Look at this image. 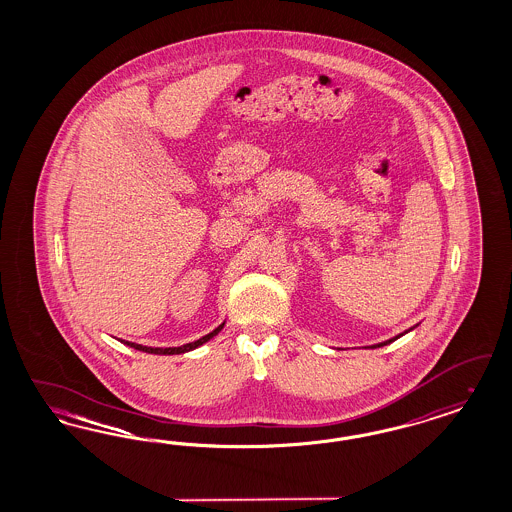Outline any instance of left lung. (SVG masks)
I'll return each mask as SVG.
<instances>
[{"label": "left lung", "instance_id": "8db88e82", "mask_svg": "<svg viewBox=\"0 0 512 512\" xmlns=\"http://www.w3.org/2000/svg\"><path fill=\"white\" fill-rule=\"evenodd\" d=\"M411 330H413V328H409V330H407V332H411ZM407 332H403V334H407ZM403 334H399V336H395V338H391V340L382 341V343H376V345H372V347H382V345H388V343H391V341H395V340H397V338H401V336H403Z\"/></svg>", "mask_w": 512, "mask_h": 512}]
</instances>
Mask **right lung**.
I'll use <instances>...</instances> for the list:
<instances>
[{
	"label": "right lung",
	"mask_w": 512,
	"mask_h": 512,
	"mask_svg": "<svg viewBox=\"0 0 512 512\" xmlns=\"http://www.w3.org/2000/svg\"><path fill=\"white\" fill-rule=\"evenodd\" d=\"M222 326H224V322L220 324L219 328H215L213 332H209L207 336H203V338H199V340L192 341V343L180 345V347H147V345L132 343V341H122V343H126L128 347H134V349H138V351H144V353H153V355H180V353H188V351H192L195 347H199V345H203V343L213 340V338L219 334L220 330H222Z\"/></svg>",
	"instance_id": "add662e5"
}]
</instances>
